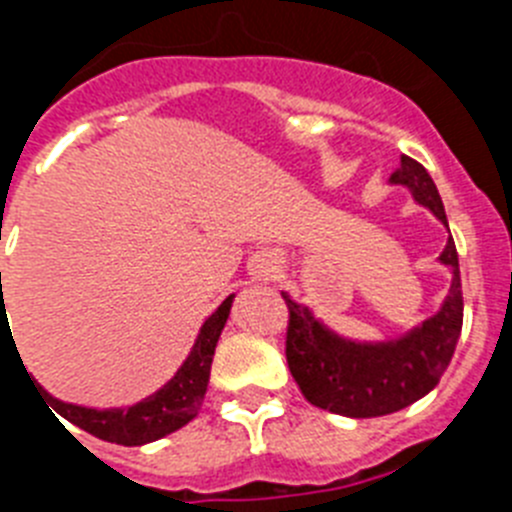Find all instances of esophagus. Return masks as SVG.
Masks as SVG:
<instances>
[{"instance_id": "1", "label": "esophagus", "mask_w": 512, "mask_h": 512, "mask_svg": "<svg viewBox=\"0 0 512 512\" xmlns=\"http://www.w3.org/2000/svg\"><path fill=\"white\" fill-rule=\"evenodd\" d=\"M251 274L256 282H269V279L277 277V264L271 259H259L251 266Z\"/></svg>"}]
</instances>
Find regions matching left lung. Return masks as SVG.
Returning <instances> with one entry per match:
<instances>
[{"instance_id":"obj_1","label":"left lung","mask_w":512,"mask_h":512,"mask_svg":"<svg viewBox=\"0 0 512 512\" xmlns=\"http://www.w3.org/2000/svg\"><path fill=\"white\" fill-rule=\"evenodd\" d=\"M390 182L408 187L413 200L449 228L441 194L415 158L402 156ZM438 261L451 269V289L441 310L392 341L372 343L338 336L312 315L310 307L282 295L289 307L287 364L307 402L346 418H379L408 408L441 382L464 320L454 238L446 241Z\"/></svg>"}]
</instances>
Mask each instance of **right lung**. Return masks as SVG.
I'll return each mask as SVG.
<instances>
[{
    "mask_svg": "<svg viewBox=\"0 0 512 512\" xmlns=\"http://www.w3.org/2000/svg\"><path fill=\"white\" fill-rule=\"evenodd\" d=\"M233 297L235 295L223 300V305L217 307L210 318L205 320V325L200 328V336L194 341L187 361L179 366V372H176L161 390L148 395L146 400L128 405V408H81V405L56 400V397L48 395V392L35 382L38 384L40 397L48 402V410L53 408L61 418L74 423L76 428L92 433V436L102 438V441L120 443V446H143V443L158 441V438L179 431L182 425H187L189 420L197 415L202 400H205L207 382H210L212 356H215L217 338L223 333L225 320H228L230 315ZM56 413H53V418H56Z\"/></svg>",
    "mask_w": 512,
    "mask_h": 512,
    "instance_id": "1",
    "label": "right lung"
}]
</instances>
